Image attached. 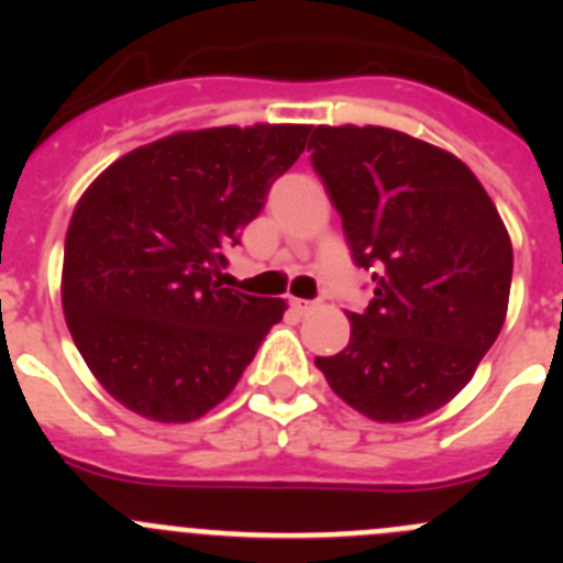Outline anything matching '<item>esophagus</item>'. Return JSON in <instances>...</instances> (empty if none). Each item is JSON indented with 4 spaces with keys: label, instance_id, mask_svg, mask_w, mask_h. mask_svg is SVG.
I'll return each instance as SVG.
<instances>
[{
    "label": "esophagus",
    "instance_id": "1",
    "mask_svg": "<svg viewBox=\"0 0 563 563\" xmlns=\"http://www.w3.org/2000/svg\"><path fill=\"white\" fill-rule=\"evenodd\" d=\"M290 307L298 312V316H307V312L316 310V301H305V298H292Z\"/></svg>",
    "mask_w": 563,
    "mask_h": 563
}]
</instances>
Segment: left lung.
Masks as SVG:
<instances>
[{
	"mask_svg": "<svg viewBox=\"0 0 563 563\" xmlns=\"http://www.w3.org/2000/svg\"><path fill=\"white\" fill-rule=\"evenodd\" d=\"M312 166L375 298L346 312L350 343L316 357L330 389L377 422L454 400L499 338L514 278L510 233L476 174L386 126H316Z\"/></svg>",
	"mask_w": 563,
	"mask_h": 563,
	"instance_id": "left-lung-1",
	"label": "left lung"
}]
</instances>
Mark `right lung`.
Instances as JSON below:
<instances>
[{"label":"right lung","instance_id":"1","mask_svg":"<svg viewBox=\"0 0 563 563\" xmlns=\"http://www.w3.org/2000/svg\"><path fill=\"white\" fill-rule=\"evenodd\" d=\"M307 134L305 123L174 132L118 157L81 194L64 242V318L129 411L200 420L282 321L285 298L228 290L217 276Z\"/></svg>","mask_w":563,"mask_h":563}]
</instances>
